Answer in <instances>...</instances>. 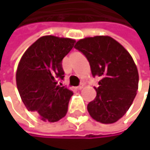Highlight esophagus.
Segmentation results:
<instances>
[{
  "label": "esophagus",
  "mask_w": 150,
  "mask_h": 150,
  "mask_svg": "<svg viewBox=\"0 0 150 150\" xmlns=\"http://www.w3.org/2000/svg\"><path fill=\"white\" fill-rule=\"evenodd\" d=\"M83 87H84V84H83V83H81V84H80L76 88H77V89H79V90H81V89H82V88H83Z\"/></svg>",
  "instance_id": "1"
}]
</instances>
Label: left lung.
<instances>
[{
    "instance_id": "8db88e82",
    "label": "left lung",
    "mask_w": 150,
    "mask_h": 150,
    "mask_svg": "<svg viewBox=\"0 0 150 150\" xmlns=\"http://www.w3.org/2000/svg\"><path fill=\"white\" fill-rule=\"evenodd\" d=\"M75 47L88 59L92 75L100 76L96 98L88 104L91 117L108 124L122 118L131 106L138 89L139 75L130 54L109 36L79 40Z\"/></svg>"
}]
</instances>
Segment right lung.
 <instances>
[{"mask_svg":"<svg viewBox=\"0 0 150 150\" xmlns=\"http://www.w3.org/2000/svg\"><path fill=\"white\" fill-rule=\"evenodd\" d=\"M75 42L69 38L42 36L26 50L19 62L16 85L21 98L28 110L42 121L57 122L68 112L73 92L58 85V80L64 78L62 59Z\"/></svg>","mask_w":150,"mask_h":150,"instance_id":"add662e5","label":"right lung"}]
</instances>
